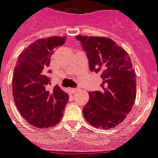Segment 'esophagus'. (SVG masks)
Returning a JSON list of instances; mask_svg holds the SVG:
<instances>
[{
    "label": "esophagus",
    "instance_id": "1",
    "mask_svg": "<svg viewBox=\"0 0 158 158\" xmlns=\"http://www.w3.org/2000/svg\"><path fill=\"white\" fill-rule=\"evenodd\" d=\"M69 91H70L71 93H76V92H77V90L76 88H73V89L71 88L70 90H69Z\"/></svg>",
    "mask_w": 158,
    "mask_h": 158
}]
</instances>
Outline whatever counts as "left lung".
<instances>
[{
    "instance_id": "8db88e82",
    "label": "left lung",
    "mask_w": 158,
    "mask_h": 158,
    "mask_svg": "<svg viewBox=\"0 0 158 158\" xmlns=\"http://www.w3.org/2000/svg\"><path fill=\"white\" fill-rule=\"evenodd\" d=\"M91 72L101 74V91L89 92L83 115L90 125L109 129L122 123L136 98V74L129 53L106 37L77 35Z\"/></svg>"
}]
</instances>
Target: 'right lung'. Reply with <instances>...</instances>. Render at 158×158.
Instances as JSON below:
<instances>
[{"label":"right lung","mask_w":158,"mask_h":158,"mask_svg":"<svg viewBox=\"0 0 158 158\" xmlns=\"http://www.w3.org/2000/svg\"><path fill=\"white\" fill-rule=\"evenodd\" d=\"M65 41V36L40 39L25 48L18 57L12 80L14 101L23 118L35 128H48L59 123L69 99L59 86L52 91L46 89L49 78L45 73L53 50Z\"/></svg>","instance_id":"right-lung-1"}]
</instances>
